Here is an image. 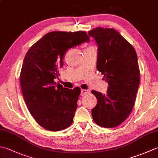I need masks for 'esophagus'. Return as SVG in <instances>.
<instances>
[{"label":"esophagus","instance_id":"obj_1","mask_svg":"<svg viewBox=\"0 0 158 158\" xmlns=\"http://www.w3.org/2000/svg\"><path fill=\"white\" fill-rule=\"evenodd\" d=\"M89 93V90L88 89H81V96H85L88 94Z\"/></svg>","mask_w":158,"mask_h":158}]
</instances>
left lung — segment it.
Masks as SVG:
<instances>
[{
    "mask_svg": "<svg viewBox=\"0 0 158 158\" xmlns=\"http://www.w3.org/2000/svg\"><path fill=\"white\" fill-rule=\"evenodd\" d=\"M98 46L96 69L109 84L106 94L92 93L97 105L93 119L104 127H115L129 116L135 105L140 83V70L135 49L112 28L98 27L88 32Z\"/></svg>",
    "mask_w": 158,
    "mask_h": 158,
    "instance_id": "obj_1",
    "label": "left lung"
}]
</instances>
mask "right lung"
I'll list each match as a JSON object with an SVG mask.
<instances>
[{"label": "right lung", "instance_id": "right-lung-1", "mask_svg": "<svg viewBox=\"0 0 158 158\" xmlns=\"http://www.w3.org/2000/svg\"><path fill=\"white\" fill-rule=\"evenodd\" d=\"M89 41L85 31L51 32L26 53L19 76L22 94L33 118L46 130H62L73 122L81 89L63 88L54 79L67 50Z\"/></svg>", "mask_w": 158, "mask_h": 158}]
</instances>
